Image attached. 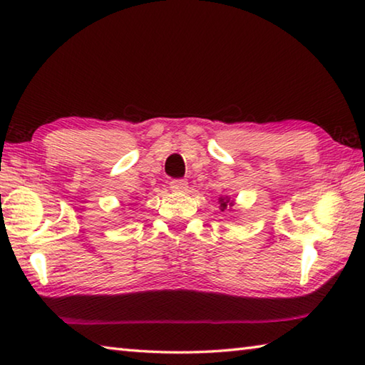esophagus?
I'll list each match as a JSON object with an SVG mask.
<instances>
[{
    "mask_svg": "<svg viewBox=\"0 0 365 365\" xmlns=\"http://www.w3.org/2000/svg\"><path fill=\"white\" fill-rule=\"evenodd\" d=\"M188 188V182L185 178H175V180L170 182V190L173 192H185Z\"/></svg>",
    "mask_w": 365,
    "mask_h": 365,
    "instance_id": "obj_1",
    "label": "esophagus"
}]
</instances>
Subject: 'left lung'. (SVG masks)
Instances as JSON below:
<instances>
[{
	"instance_id": "8db88e82",
	"label": "left lung",
	"mask_w": 365,
	"mask_h": 365,
	"mask_svg": "<svg viewBox=\"0 0 365 365\" xmlns=\"http://www.w3.org/2000/svg\"><path fill=\"white\" fill-rule=\"evenodd\" d=\"M219 203H221V211L227 210V206H234V201H230V198H227V196H224V198L219 200Z\"/></svg>"
}]
</instances>
